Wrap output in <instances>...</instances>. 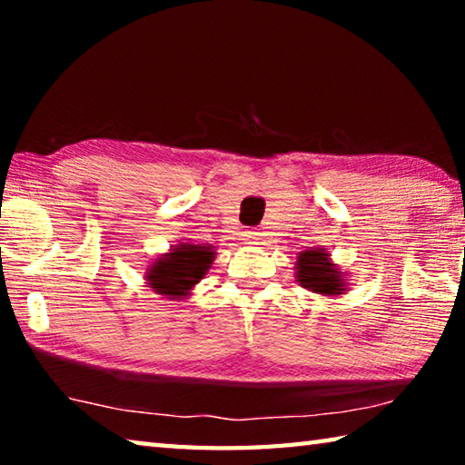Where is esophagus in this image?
Returning <instances> with one entry per match:
<instances>
[{
    "mask_svg": "<svg viewBox=\"0 0 465 465\" xmlns=\"http://www.w3.org/2000/svg\"><path fill=\"white\" fill-rule=\"evenodd\" d=\"M246 242L252 243V246H261V243H264V233L252 230L246 233Z\"/></svg>",
    "mask_w": 465,
    "mask_h": 465,
    "instance_id": "obj_1",
    "label": "esophagus"
}]
</instances>
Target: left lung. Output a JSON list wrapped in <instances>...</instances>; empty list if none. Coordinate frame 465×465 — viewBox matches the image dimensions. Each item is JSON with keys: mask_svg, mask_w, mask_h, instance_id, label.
Returning a JSON list of instances; mask_svg holds the SVG:
<instances>
[{"mask_svg": "<svg viewBox=\"0 0 465 465\" xmlns=\"http://www.w3.org/2000/svg\"><path fill=\"white\" fill-rule=\"evenodd\" d=\"M295 279L303 289L322 297H338L349 289V279L332 262L326 248L303 250L295 261Z\"/></svg>", "mask_w": 465, "mask_h": 465, "instance_id": "obj_1", "label": "left lung"}]
</instances>
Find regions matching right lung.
Here are the masks:
<instances>
[{
  "label": "right lung",
  "mask_w": 465,
  "mask_h": 465,
  "mask_svg": "<svg viewBox=\"0 0 465 465\" xmlns=\"http://www.w3.org/2000/svg\"><path fill=\"white\" fill-rule=\"evenodd\" d=\"M215 261V246L211 243L180 242L166 254L153 258L147 266L145 281L153 293L183 302L193 293V289L204 279Z\"/></svg>",
  "instance_id": "obj_1"
}]
</instances>
